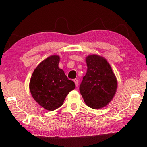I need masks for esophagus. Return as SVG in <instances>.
Instances as JSON below:
<instances>
[{
	"mask_svg": "<svg viewBox=\"0 0 147 147\" xmlns=\"http://www.w3.org/2000/svg\"><path fill=\"white\" fill-rule=\"evenodd\" d=\"M74 83H75V86L76 87L78 86V80L77 79H74Z\"/></svg>",
	"mask_w": 147,
	"mask_h": 147,
	"instance_id": "esophagus-1",
	"label": "esophagus"
}]
</instances>
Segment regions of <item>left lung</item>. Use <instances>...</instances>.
Returning <instances> with one entry per match:
<instances>
[{
  "label": "left lung",
  "mask_w": 147,
  "mask_h": 147,
  "mask_svg": "<svg viewBox=\"0 0 147 147\" xmlns=\"http://www.w3.org/2000/svg\"><path fill=\"white\" fill-rule=\"evenodd\" d=\"M86 63L87 73L80 85V92L89 107L103 108L115 95L117 87L116 77L103 57L95 54L89 56Z\"/></svg>",
  "instance_id": "8db88e82"
}]
</instances>
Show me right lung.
I'll return each mask as SVG.
<instances>
[{
    "instance_id": "right-lung-1",
    "label": "right lung",
    "mask_w": 147,
    "mask_h": 147,
    "mask_svg": "<svg viewBox=\"0 0 147 147\" xmlns=\"http://www.w3.org/2000/svg\"><path fill=\"white\" fill-rule=\"evenodd\" d=\"M59 62V57L56 55L41 62L34 70L30 82L32 97L49 111L59 108L69 92L75 88L74 82L69 80L58 67Z\"/></svg>"
}]
</instances>
